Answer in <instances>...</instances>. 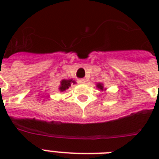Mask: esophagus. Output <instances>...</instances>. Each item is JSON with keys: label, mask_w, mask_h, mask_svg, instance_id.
<instances>
[{"label": "esophagus", "mask_w": 159, "mask_h": 159, "mask_svg": "<svg viewBox=\"0 0 159 159\" xmlns=\"http://www.w3.org/2000/svg\"><path fill=\"white\" fill-rule=\"evenodd\" d=\"M85 82H86V80L85 79L81 78V79L78 80V83H80V84H83V83H85Z\"/></svg>", "instance_id": "34e87169"}]
</instances>
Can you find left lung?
I'll use <instances>...</instances> for the list:
<instances>
[{
    "instance_id": "left-lung-1",
    "label": "left lung",
    "mask_w": 159,
    "mask_h": 159,
    "mask_svg": "<svg viewBox=\"0 0 159 159\" xmlns=\"http://www.w3.org/2000/svg\"><path fill=\"white\" fill-rule=\"evenodd\" d=\"M97 87H98V88H100V89L103 90V86H102V85L101 84V83H99V84H97Z\"/></svg>"
}]
</instances>
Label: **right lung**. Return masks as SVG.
I'll return each instance as SVG.
<instances>
[{
  "label": "right lung",
  "instance_id": "right-lung-1",
  "mask_svg": "<svg viewBox=\"0 0 159 159\" xmlns=\"http://www.w3.org/2000/svg\"><path fill=\"white\" fill-rule=\"evenodd\" d=\"M72 83H75V81H72V80H62L61 82V86L59 87V90L61 92H63L65 90L68 89L71 87Z\"/></svg>",
  "mask_w": 159,
  "mask_h": 159
}]
</instances>
